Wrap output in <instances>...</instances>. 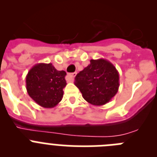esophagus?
Returning <instances> with one entry per match:
<instances>
[{"label":"esophagus","mask_w":157,"mask_h":157,"mask_svg":"<svg viewBox=\"0 0 157 157\" xmlns=\"http://www.w3.org/2000/svg\"><path fill=\"white\" fill-rule=\"evenodd\" d=\"M75 75H76V72H74V73H70V74H68V75H67V80L68 82H72L74 81V78Z\"/></svg>","instance_id":"1"}]
</instances>
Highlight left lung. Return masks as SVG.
Segmentation results:
<instances>
[{"label": "left lung", "mask_w": 157, "mask_h": 157, "mask_svg": "<svg viewBox=\"0 0 157 157\" xmlns=\"http://www.w3.org/2000/svg\"><path fill=\"white\" fill-rule=\"evenodd\" d=\"M75 85L88 103L101 106L109 103L117 94L120 75L109 60L90 59V63L75 76Z\"/></svg>", "instance_id": "1"}]
</instances>
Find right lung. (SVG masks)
Masks as SVG:
<instances>
[{"label": "right lung", "instance_id": "obj_1", "mask_svg": "<svg viewBox=\"0 0 157 157\" xmlns=\"http://www.w3.org/2000/svg\"><path fill=\"white\" fill-rule=\"evenodd\" d=\"M66 75L64 71H57L51 63H37L26 76L29 96L40 106L52 109L63 98Z\"/></svg>", "mask_w": 157, "mask_h": 157}]
</instances>
